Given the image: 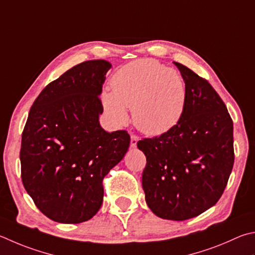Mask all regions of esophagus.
<instances>
[{"mask_svg":"<svg viewBox=\"0 0 255 255\" xmlns=\"http://www.w3.org/2000/svg\"><path fill=\"white\" fill-rule=\"evenodd\" d=\"M138 140H139V138H138V136L131 135V136H130V147H131V148H135V147L137 146Z\"/></svg>","mask_w":255,"mask_h":255,"instance_id":"34e87169","label":"esophagus"}]
</instances>
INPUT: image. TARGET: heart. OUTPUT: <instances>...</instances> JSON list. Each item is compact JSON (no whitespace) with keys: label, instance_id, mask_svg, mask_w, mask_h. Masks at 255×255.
<instances>
[{"label":"heart","instance_id":"obj_1","mask_svg":"<svg viewBox=\"0 0 255 255\" xmlns=\"http://www.w3.org/2000/svg\"><path fill=\"white\" fill-rule=\"evenodd\" d=\"M113 94L104 92L103 104L116 126L128 122L132 109L136 127L147 135H159L178 122L186 88L177 72L155 60H136L115 73Z\"/></svg>","mask_w":255,"mask_h":255}]
</instances>
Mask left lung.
<instances>
[{"label": "left lung", "instance_id": "obj_1", "mask_svg": "<svg viewBox=\"0 0 255 255\" xmlns=\"http://www.w3.org/2000/svg\"><path fill=\"white\" fill-rule=\"evenodd\" d=\"M186 99L177 124L160 136L143 138L142 189L148 207L165 220L185 221L215 205L234 164L233 122L207 80L174 62Z\"/></svg>", "mask_w": 255, "mask_h": 255}]
</instances>
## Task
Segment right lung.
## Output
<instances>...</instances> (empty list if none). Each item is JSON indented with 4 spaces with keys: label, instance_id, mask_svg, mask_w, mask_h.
<instances>
[{
    "label": "right lung",
    "instance_id": "add662e5",
    "mask_svg": "<svg viewBox=\"0 0 255 255\" xmlns=\"http://www.w3.org/2000/svg\"><path fill=\"white\" fill-rule=\"evenodd\" d=\"M112 63L77 64L41 91L22 132L21 177L36 207L59 223L90 220L103 204V179L124 158L126 130L100 126L99 96Z\"/></svg>",
    "mask_w": 255,
    "mask_h": 255
}]
</instances>
